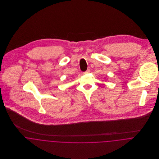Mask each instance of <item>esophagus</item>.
I'll return each mask as SVG.
<instances>
[{"mask_svg": "<svg viewBox=\"0 0 159 159\" xmlns=\"http://www.w3.org/2000/svg\"><path fill=\"white\" fill-rule=\"evenodd\" d=\"M89 72H90V70H89V69H88L86 71H84V73L86 74V73H89Z\"/></svg>", "mask_w": 159, "mask_h": 159, "instance_id": "1", "label": "esophagus"}]
</instances>
